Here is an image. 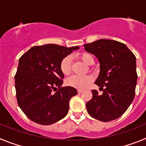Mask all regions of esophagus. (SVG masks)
<instances>
[{"mask_svg": "<svg viewBox=\"0 0 146 146\" xmlns=\"http://www.w3.org/2000/svg\"><path fill=\"white\" fill-rule=\"evenodd\" d=\"M82 91H83V90H82V89H78V90H77V92L80 93H80H82Z\"/></svg>", "mask_w": 146, "mask_h": 146, "instance_id": "esophagus-1", "label": "esophagus"}]
</instances>
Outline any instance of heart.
Masks as SVG:
<instances>
[{
  "instance_id": "heart-1",
  "label": "heart",
  "mask_w": 146,
  "mask_h": 146,
  "mask_svg": "<svg viewBox=\"0 0 146 146\" xmlns=\"http://www.w3.org/2000/svg\"><path fill=\"white\" fill-rule=\"evenodd\" d=\"M78 56L87 65H91L94 63L92 55L87 52H82ZM60 69L64 75H69L70 74L72 71V58L69 55L62 59L60 64ZM91 80L92 78L88 75H72L67 78L66 83L71 87L77 89H83L91 82Z\"/></svg>"
}]
</instances>
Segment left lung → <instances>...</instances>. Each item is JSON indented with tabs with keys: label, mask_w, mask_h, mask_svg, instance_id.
<instances>
[{
	"label": "left lung",
	"mask_w": 146,
	"mask_h": 146,
	"mask_svg": "<svg viewBox=\"0 0 146 146\" xmlns=\"http://www.w3.org/2000/svg\"><path fill=\"white\" fill-rule=\"evenodd\" d=\"M84 47L99 60L100 72L95 84L103 90L102 94L92 90V99L86 103L88 113L103 122L118 118L135 98L136 58L126 44L115 40L99 39Z\"/></svg>",
	"instance_id": "1"
}]
</instances>
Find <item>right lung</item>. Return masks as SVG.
I'll return each instance as SVG.
<instances>
[{"label": "right lung", "mask_w": 146, "mask_h": 146, "mask_svg": "<svg viewBox=\"0 0 146 146\" xmlns=\"http://www.w3.org/2000/svg\"><path fill=\"white\" fill-rule=\"evenodd\" d=\"M79 47L50 44L31 47L19 60L15 74L18 105L29 119L42 125L58 122L69 112L74 88L60 87L64 75L61 60Z\"/></svg>", "instance_id": "obj_1"}]
</instances>
